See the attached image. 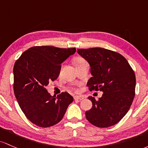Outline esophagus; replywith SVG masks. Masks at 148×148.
I'll list each match as a JSON object with an SVG mask.
<instances>
[{
	"label": "esophagus",
	"instance_id": "1",
	"mask_svg": "<svg viewBox=\"0 0 148 148\" xmlns=\"http://www.w3.org/2000/svg\"><path fill=\"white\" fill-rule=\"evenodd\" d=\"M74 99H75V100L81 101V100H83V99H84V98H83L82 96H75L74 97Z\"/></svg>",
	"mask_w": 148,
	"mask_h": 148
}]
</instances>
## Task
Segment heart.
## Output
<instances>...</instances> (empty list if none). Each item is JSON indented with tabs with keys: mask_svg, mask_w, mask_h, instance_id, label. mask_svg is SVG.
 I'll return each mask as SVG.
<instances>
[{
	"mask_svg": "<svg viewBox=\"0 0 148 148\" xmlns=\"http://www.w3.org/2000/svg\"><path fill=\"white\" fill-rule=\"evenodd\" d=\"M85 61H86L85 59H83L82 57H77L75 59V66H77V65H79V64H82V63L85 62ZM71 89H72V90H75L74 88H71Z\"/></svg>",
	"mask_w": 148,
	"mask_h": 148,
	"instance_id": "1",
	"label": "heart"
}]
</instances>
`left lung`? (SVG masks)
I'll use <instances>...</instances> for the list:
<instances>
[{
	"mask_svg": "<svg viewBox=\"0 0 148 148\" xmlns=\"http://www.w3.org/2000/svg\"><path fill=\"white\" fill-rule=\"evenodd\" d=\"M88 61L92 77L87 82L89 91L103 92L99 100L88 99L92 108L86 111L91 124L106 128L118 123L132 106L135 96L136 75L134 70L122 54L101 47L77 49Z\"/></svg>",
	"mask_w": 148,
	"mask_h": 148,
	"instance_id": "8db88e82",
	"label": "left lung"
}]
</instances>
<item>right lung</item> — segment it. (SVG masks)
Returning <instances> with one entry per match:
<instances>
[{
	"label": "right lung",
	"instance_id": "1",
	"mask_svg": "<svg viewBox=\"0 0 148 148\" xmlns=\"http://www.w3.org/2000/svg\"><path fill=\"white\" fill-rule=\"evenodd\" d=\"M75 51V48L35 46L25 51L14 63V95L22 112L33 124L44 128L55 125L73 101L69 93L52 96L45 87L49 81L57 79L61 63Z\"/></svg>",
	"mask_w": 148,
	"mask_h": 148
}]
</instances>
